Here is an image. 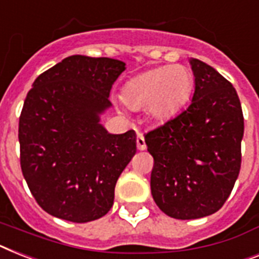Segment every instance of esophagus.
I'll use <instances>...</instances> for the list:
<instances>
[{"instance_id":"esophagus-1","label":"esophagus","mask_w":259,"mask_h":259,"mask_svg":"<svg viewBox=\"0 0 259 259\" xmlns=\"http://www.w3.org/2000/svg\"><path fill=\"white\" fill-rule=\"evenodd\" d=\"M137 148H138V150H145V149H146L145 138L142 134H138V136H137Z\"/></svg>"}]
</instances>
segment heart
Masks as SVG:
<instances>
[{
    "label": "heart",
    "instance_id": "1",
    "mask_svg": "<svg viewBox=\"0 0 259 259\" xmlns=\"http://www.w3.org/2000/svg\"><path fill=\"white\" fill-rule=\"evenodd\" d=\"M193 77L182 65L153 69L130 79L122 90V100L129 108H146L153 121L161 122L173 117L189 100Z\"/></svg>",
    "mask_w": 259,
    "mask_h": 259
}]
</instances>
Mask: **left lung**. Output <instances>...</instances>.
Here are the masks:
<instances>
[{
  "mask_svg": "<svg viewBox=\"0 0 259 259\" xmlns=\"http://www.w3.org/2000/svg\"><path fill=\"white\" fill-rule=\"evenodd\" d=\"M195 89L182 113L145 134L154 158L150 188L166 215L195 220L215 213L232 193L241 169L243 114L228 79L190 58Z\"/></svg>",
  "mask_w": 259,
  "mask_h": 259,
  "instance_id": "obj_1",
  "label": "left lung"
}]
</instances>
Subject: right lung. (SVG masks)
I'll return each instance as SVG.
<instances>
[{
	"mask_svg": "<svg viewBox=\"0 0 259 259\" xmlns=\"http://www.w3.org/2000/svg\"><path fill=\"white\" fill-rule=\"evenodd\" d=\"M125 62L70 56L37 77L20 115L21 170L50 215L83 224L108 213L136 154V133L110 134L100 114Z\"/></svg>",
	"mask_w": 259,
	"mask_h": 259,
	"instance_id": "right-lung-1",
	"label": "right lung"
}]
</instances>
